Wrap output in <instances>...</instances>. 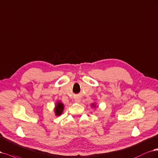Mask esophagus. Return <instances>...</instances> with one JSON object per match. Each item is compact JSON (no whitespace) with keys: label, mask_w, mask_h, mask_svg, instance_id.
I'll return each instance as SVG.
<instances>
[{"label":"esophagus","mask_w":158,"mask_h":158,"mask_svg":"<svg viewBox=\"0 0 158 158\" xmlns=\"http://www.w3.org/2000/svg\"><path fill=\"white\" fill-rule=\"evenodd\" d=\"M76 102H79L81 101V99H80V98H78V97H77V98H75V100Z\"/></svg>","instance_id":"esophagus-1"}]
</instances>
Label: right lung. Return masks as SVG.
I'll return each instance as SVG.
<instances>
[{
	"mask_svg": "<svg viewBox=\"0 0 158 158\" xmlns=\"http://www.w3.org/2000/svg\"><path fill=\"white\" fill-rule=\"evenodd\" d=\"M63 109H64V105H63V104L61 103V102H58L56 106V108H55L56 115H60L62 113Z\"/></svg>",
	"mask_w": 158,
	"mask_h": 158,
	"instance_id": "1",
	"label": "right lung"
}]
</instances>
